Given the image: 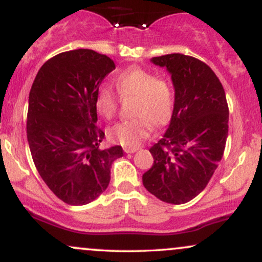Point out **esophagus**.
I'll return each mask as SVG.
<instances>
[{
    "instance_id": "obj_1",
    "label": "esophagus",
    "mask_w": 262,
    "mask_h": 262,
    "mask_svg": "<svg viewBox=\"0 0 262 262\" xmlns=\"http://www.w3.org/2000/svg\"><path fill=\"white\" fill-rule=\"evenodd\" d=\"M139 150V148H124V151L127 152V154H132V152H135Z\"/></svg>"
}]
</instances>
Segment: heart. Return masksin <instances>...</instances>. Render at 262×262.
Returning <instances> with one entry per match:
<instances>
[{
    "label": "heart",
    "mask_w": 262,
    "mask_h": 262,
    "mask_svg": "<svg viewBox=\"0 0 262 262\" xmlns=\"http://www.w3.org/2000/svg\"><path fill=\"white\" fill-rule=\"evenodd\" d=\"M114 82L122 100H134L130 111L134 118L111 127L108 137L127 148H137L149 135L151 125L160 128L169 123L173 111L172 90L167 81L158 79L140 68L122 71ZM95 107L103 118H113L118 108V98L110 86L98 89Z\"/></svg>",
    "instance_id": "b5f03b06"
}]
</instances>
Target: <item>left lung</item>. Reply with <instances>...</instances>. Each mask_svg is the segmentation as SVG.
Masks as SVG:
<instances>
[{"label":"left lung","instance_id":"obj_1","mask_svg":"<svg viewBox=\"0 0 262 262\" xmlns=\"http://www.w3.org/2000/svg\"><path fill=\"white\" fill-rule=\"evenodd\" d=\"M150 61L171 75L175 102L169 127L150 148L154 164L143 185L162 202L182 204L206 188L218 167L229 110L221 81L201 60L167 54Z\"/></svg>","mask_w":262,"mask_h":262}]
</instances>
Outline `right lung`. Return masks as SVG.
I'll return each instance as SVG.
<instances>
[{
    "instance_id": "1",
    "label": "right lung",
    "mask_w": 262,
    "mask_h": 262,
    "mask_svg": "<svg viewBox=\"0 0 262 262\" xmlns=\"http://www.w3.org/2000/svg\"><path fill=\"white\" fill-rule=\"evenodd\" d=\"M116 69L113 60L90 49L58 54L41 66L28 100L27 138L39 175L56 197L83 206L106 191L122 146L101 149L95 98Z\"/></svg>"
}]
</instances>
